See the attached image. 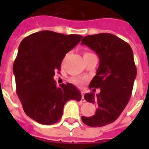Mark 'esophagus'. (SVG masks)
<instances>
[{"label": "esophagus", "instance_id": "esophagus-1", "mask_svg": "<svg viewBox=\"0 0 149 149\" xmlns=\"http://www.w3.org/2000/svg\"><path fill=\"white\" fill-rule=\"evenodd\" d=\"M81 95H82V98H81V101L82 102H85V99H84V91H81Z\"/></svg>", "mask_w": 149, "mask_h": 149}]
</instances>
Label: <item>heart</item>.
<instances>
[{"mask_svg":"<svg viewBox=\"0 0 149 149\" xmlns=\"http://www.w3.org/2000/svg\"><path fill=\"white\" fill-rule=\"evenodd\" d=\"M93 53L92 52H84V56H91V55H93ZM84 80L85 79L84 78H81V77H72L71 79H70V81L72 82V84H76L77 86H80L82 84L84 83Z\"/></svg>","mask_w":149,"mask_h":149,"instance_id":"1","label":"heart"}]
</instances>
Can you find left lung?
Segmentation results:
<instances>
[{
  "label": "left lung",
  "instance_id": "obj_1",
  "mask_svg": "<svg viewBox=\"0 0 149 149\" xmlns=\"http://www.w3.org/2000/svg\"><path fill=\"white\" fill-rule=\"evenodd\" d=\"M82 45L99 56V67L89 88L100 89L98 94L91 92L84 95L97 109L91 117L82 116V120L91 127H103L119 118L131 98L137 75L133 52L128 43L110 33L85 36Z\"/></svg>",
  "mask_w": 149,
  "mask_h": 149
}]
</instances>
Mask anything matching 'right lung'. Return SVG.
Listing matches in <instances>:
<instances>
[{
    "mask_svg": "<svg viewBox=\"0 0 149 149\" xmlns=\"http://www.w3.org/2000/svg\"><path fill=\"white\" fill-rule=\"evenodd\" d=\"M81 38L79 35L41 31L20 43L13 65L16 93L25 113L38 123L53 125L62 118L68 100H81L80 91L72 84L57 87L53 79L65 54Z\"/></svg>",
    "mask_w": 149,
    "mask_h": 149,
    "instance_id": "right-lung-1",
    "label": "right lung"
}]
</instances>
